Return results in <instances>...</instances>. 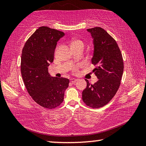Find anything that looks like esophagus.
<instances>
[{"label":"esophagus","instance_id":"obj_1","mask_svg":"<svg viewBox=\"0 0 146 146\" xmlns=\"http://www.w3.org/2000/svg\"><path fill=\"white\" fill-rule=\"evenodd\" d=\"M76 80H77V79H76V78H71V79H70V81L72 83H75L76 82Z\"/></svg>","mask_w":146,"mask_h":146}]
</instances>
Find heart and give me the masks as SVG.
<instances>
[{"instance_id": "b5f03b06", "label": "heart", "mask_w": 146, "mask_h": 146, "mask_svg": "<svg viewBox=\"0 0 146 146\" xmlns=\"http://www.w3.org/2000/svg\"><path fill=\"white\" fill-rule=\"evenodd\" d=\"M84 42L82 40H80V39H78V38H75L73 39V40L71 41V47H74V46H83L84 47ZM72 70L73 71H76V70H77V68L75 66H74V67L72 68Z\"/></svg>"}]
</instances>
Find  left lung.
I'll return each instance as SVG.
<instances>
[{
    "label": "left lung",
    "instance_id": "left-lung-1",
    "mask_svg": "<svg viewBox=\"0 0 146 146\" xmlns=\"http://www.w3.org/2000/svg\"><path fill=\"white\" fill-rule=\"evenodd\" d=\"M93 39L91 58L96 66L93 71L98 81L91 84L86 79L87 87L82 91V100L88 106L99 108L107 104L119 88L123 71L122 53L117 42L100 27L88 29Z\"/></svg>",
    "mask_w": 146,
    "mask_h": 146
}]
</instances>
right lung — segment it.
<instances>
[{
    "instance_id": "right-lung-1",
    "label": "right lung",
    "mask_w": 146,
    "mask_h": 146,
    "mask_svg": "<svg viewBox=\"0 0 146 146\" xmlns=\"http://www.w3.org/2000/svg\"><path fill=\"white\" fill-rule=\"evenodd\" d=\"M64 36L62 31L40 27L28 39L22 51L21 70L26 90L35 102L47 109L60 105L70 83L68 78L52 77L48 73L56 44Z\"/></svg>"
}]
</instances>
